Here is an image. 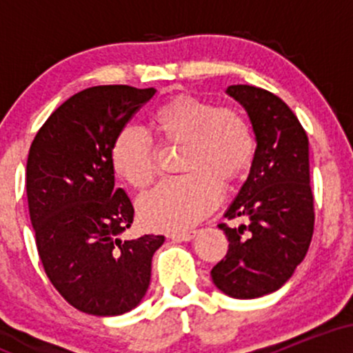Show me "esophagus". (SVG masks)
<instances>
[{"mask_svg": "<svg viewBox=\"0 0 353 353\" xmlns=\"http://www.w3.org/2000/svg\"><path fill=\"white\" fill-rule=\"evenodd\" d=\"M194 236H196V230H184V232H172L169 234V239L174 242H188L192 241Z\"/></svg>", "mask_w": 353, "mask_h": 353, "instance_id": "1", "label": "esophagus"}]
</instances>
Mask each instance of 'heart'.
<instances>
[{"instance_id": "obj_1", "label": "heart", "mask_w": 353, "mask_h": 353, "mask_svg": "<svg viewBox=\"0 0 353 353\" xmlns=\"http://www.w3.org/2000/svg\"><path fill=\"white\" fill-rule=\"evenodd\" d=\"M165 143L182 144L184 176L169 177L141 197L139 216L149 229L177 232L209 216L222 199V182H234L250 168L255 154L252 125L234 108L181 94L161 104L151 116ZM116 174L137 189L151 184L157 171L152 137L125 128L111 148Z\"/></svg>"}]
</instances>
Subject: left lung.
Listing matches in <instances>:
<instances>
[{
    "mask_svg": "<svg viewBox=\"0 0 353 353\" xmlns=\"http://www.w3.org/2000/svg\"><path fill=\"white\" fill-rule=\"evenodd\" d=\"M228 94L245 108L257 148L249 177L225 212L244 224H219L229 250L210 275L230 297L257 299L281 289L309 250L315 222L309 139L292 109L270 91L236 84Z\"/></svg>",
    "mask_w": 353,
    "mask_h": 353,
    "instance_id": "8db88e82",
    "label": "left lung"
}]
</instances>
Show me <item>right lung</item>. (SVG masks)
<instances>
[{"mask_svg": "<svg viewBox=\"0 0 353 353\" xmlns=\"http://www.w3.org/2000/svg\"><path fill=\"white\" fill-rule=\"evenodd\" d=\"M156 92L125 84L92 86L48 117L30 148L26 192L44 272L74 309L99 317L134 309L151 281L164 236L121 241L134 208L114 188L111 148Z\"/></svg>", "mask_w": 353, "mask_h": 353, "instance_id": "obj_1", "label": "right lung"}]
</instances>
